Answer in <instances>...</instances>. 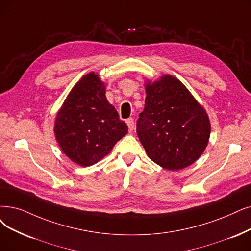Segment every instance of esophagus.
<instances>
[{
    "label": "esophagus",
    "instance_id": "34e87169",
    "mask_svg": "<svg viewBox=\"0 0 251 251\" xmlns=\"http://www.w3.org/2000/svg\"><path fill=\"white\" fill-rule=\"evenodd\" d=\"M126 125L128 126V131L132 132L133 129H134V119L132 117H129V118L126 119Z\"/></svg>",
    "mask_w": 251,
    "mask_h": 251
}]
</instances>
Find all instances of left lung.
I'll return each instance as SVG.
<instances>
[{"label": "left lung", "mask_w": 251, "mask_h": 251, "mask_svg": "<svg viewBox=\"0 0 251 251\" xmlns=\"http://www.w3.org/2000/svg\"><path fill=\"white\" fill-rule=\"evenodd\" d=\"M145 107L137 120V135L149 158L171 171L194 164L210 137L204 108L173 76L146 83Z\"/></svg>", "instance_id": "left-lung-1"}]
</instances>
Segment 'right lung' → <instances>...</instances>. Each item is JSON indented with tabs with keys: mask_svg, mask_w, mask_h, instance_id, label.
I'll use <instances>...</instances> for the list:
<instances>
[{
	"mask_svg": "<svg viewBox=\"0 0 251 251\" xmlns=\"http://www.w3.org/2000/svg\"><path fill=\"white\" fill-rule=\"evenodd\" d=\"M104 83L94 72L86 74L70 92L57 113L54 134L64 153L74 163L87 167L107 155L127 134L106 99Z\"/></svg>",
	"mask_w": 251,
	"mask_h": 251,
	"instance_id": "add662e5",
	"label": "right lung"
}]
</instances>
